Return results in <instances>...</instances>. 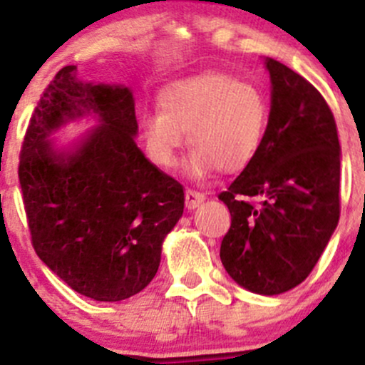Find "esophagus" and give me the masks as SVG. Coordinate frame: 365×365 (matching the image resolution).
<instances>
[{
    "instance_id": "obj_1",
    "label": "esophagus",
    "mask_w": 365,
    "mask_h": 365,
    "mask_svg": "<svg viewBox=\"0 0 365 365\" xmlns=\"http://www.w3.org/2000/svg\"><path fill=\"white\" fill-rule=\"evenodd\" d=\"M205 200H206V196L203 192H200V190H194V189L185 190V205L189 210L197 208V206L203 203Z\"/></svg>"
}]
</instances>
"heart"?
Listing matches in <instances>:
<instances>
[{
	"instance_id": "1",
	"label": "heart",
	"mask_w": 365,
	"mask_h": 365,
	"mask_svg": "<svg viewBox=\"0 0 365 365\" xmlns=\"http://www.w3.org/2000/svg\"><path fill=\"white\" fill-rule=\"evenodd\" d=\"M160 109L143 116L141 132L150 159L175 164L187 141L194 146L189 169L206 176L219 168L238 173L256 159L268 127V102L252 84L220 72L175 81L160 91Z\"/></svg>"
}]
</instances>
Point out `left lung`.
Masks as SVG:
<instances>
[{
    "mask_svg": "<svg viewBox=\"0 0 365 365\" xmlns=\"http://www.w3.org/2000/svg\"><path fill=\"white\" fill-rule=\"evenodd\" d=\"M272 106L259 153L219 200L231 213L220 261L245 289L279 295L305 281L339 222L341 146L329 104L268 58Z\"/></svg>",
    "mask_w": 365,
    "mask_h": 365,
    "instance_id": "8db88e82",
    "label": "left lung"
}]
</instances>
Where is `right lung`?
Masks as SVG:
<instances>
[{
  "label": "right lung",
  "instance_id": "obj_1",
  "mask_svg": "<svg viewBox=\"0 0 365 365\" xmlns=\"http://www.w3.org/2000/svg\"><path fill=\"white\" fill-rule=\"evenodd\" d=\"M76 72L61 68L31 114L21 190L36 256L73 292L118 302L155 277L162 242L183 213V185L135 145L132 91L81 83ZM90 110L101 127L72 154L56 153L50 132Z\"/></svg>",
  "mask_w": 365,
  "mask_h": 365
}]
</instances>
